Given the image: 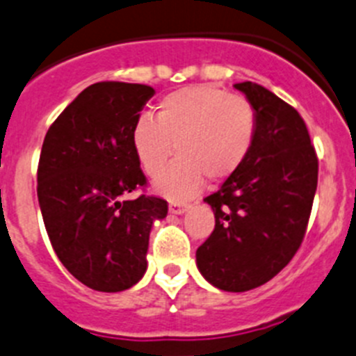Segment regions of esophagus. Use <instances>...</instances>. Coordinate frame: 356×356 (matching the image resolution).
<instances>
[{"instance_id": "esophagus-1", "label": "esophagus", "mask_w": 356, "mask_h": 356, "mask_svg": "<svg viewBox=\"0 0 356 356\" xmlns=\"http://www.w3.org/2000/svg\"><path fill=\"white\" fill-rule=\"evenodd\" d=\"M188 209H189L188 204H170L168 211H170L172 214H184Z\"/></svg>"}]
</instances>
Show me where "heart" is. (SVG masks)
<instances>
[{"instance_id": "b5f03b06", "label": "heart", "mask_w": 356, "mask_h": 356, "mask_svg": "<svg viewBox=\"0 0 356 356\" xmlns=\"http://www.w3.org/2000/svg\"><path fill=\"white\" fill-rule=\"evenodd\" d=\"M257 137V111L242 95L212 86H191L167 95L156 118L144 114L131 128V147L154 189L170 200H188L204 188L205 177L219 182L242 167Z\"/></svg>"}]
</instances>
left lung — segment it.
<instances>
[{"instance_id": "1", "label": "left lung", "mask_w": 356, "mask_h": 356, "mask_svg": "<svg viewBox=\"0 0 356 356\" xmlns=\"http://www.w3.org/2000/svg\"><path fill=\"white\" fill-rule=\"evenodd\" d=\"M257 111L248 158L204 198L216 227L197 249L200 274L225 291H248L283 270L304 241L318 186V158L307 126L286 102L254 82H241Z\"/></svg>"}]
</instances>
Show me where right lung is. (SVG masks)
<instances>
[{
    "label": "right lung",
    "mask_w": 356,
    "mask_h": 356,
    "mask_svg": "<svg viewBox=\"0 0 356 356\" xmlns=\"http://www.w3.org/2000/svg\"><path fill=\"white\" fill-rule=\"evenodd\" d=\"M154 89L96 82L49 128L38 163V202L56 254L96 291H122L147 268L149 234L163 198L128 195L147 184L131 147V128Z\"/></svg>",
    "instance_id": "add662e5"
}]
</instances>
